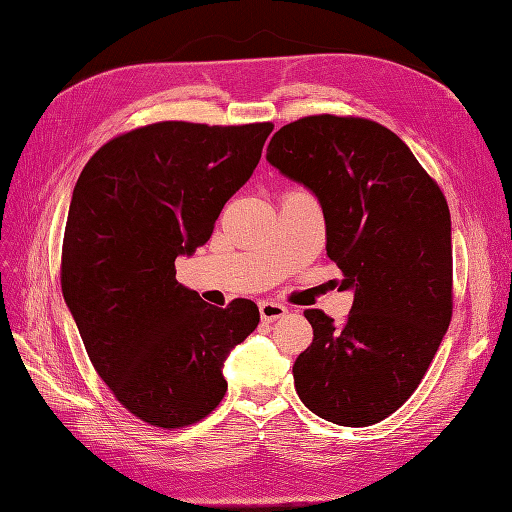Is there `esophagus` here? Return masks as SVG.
<instances>
[{
  "label": "esophagus",
  "instance_id": "1",
  "mask_svg": "<svg viewBox=\"0 0 512 512\" xmlns=\"http://www.w3.org/2000/svg\"><path fill=\"white\" fill-rule=\"evenodd\" d=\"M258 309H260V318L265 320V322H273V320H277V318H282V316L288 314L286 305L275 303V301H262V303L258 305Z\"/></svg>",
  "mask_w": 512,
  "mask_h": 512
}]
</instances>
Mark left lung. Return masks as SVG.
<instances>
[{
    "instance_id": "obj_1",
    "label": "left lung",
    "mask_w": 512,
    "mask_h": 512,
    "mask_svg": "<svg viewBox=\"0 0 512 512\" xmlns=\"http://www.w3.org/2000/svg\"><path fill=\"white\" fill-rule=\"evenodd\" d=\"M267 162L318 198L339 290L354 292L342 327L305 312L314 342L294 361V389L324 421L374 425L414 393L451 322L446 198L408 145L369 119L292 121L273 134Z\"/></svg>"
}]
</instances>
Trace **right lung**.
I'll use <instances>...</instances> for the list:
<instances>
[{
	"instance_id": "obj_1",
	"label": "right lung",
	"mask_w": 512,
	"mask_h": 512,
	"mask_svg": "<svg viewBox=\"0 0 512 512\" xmlns=\"http://www.w3.org/2000/svg\"><path fill=\"white\" fill-rule=\"evenodd\" d=\"M271 130L153 123L100 147L74 185L61 290L100 378L149 425L205 418L230 350L258 327L252 301L222 309L179 284L175 258L211 237Z\"/></svg>"
}]
</instances>
